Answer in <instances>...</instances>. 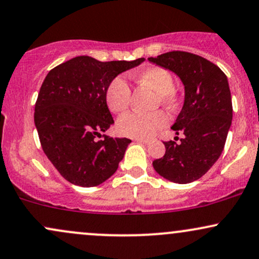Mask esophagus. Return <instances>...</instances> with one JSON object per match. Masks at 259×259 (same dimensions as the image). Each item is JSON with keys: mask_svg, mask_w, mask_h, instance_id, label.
Returning a JSON list of instances; mask_svg holds the SVG:
<instances>
[{"mask_svg": "<svg viewBox=\"0 0 259 259\" xmlns=\"http://www.w3.org/2000/svg\"><path fill=\"white\" fill-rule=\"evenodd\" d=\"M135 141L139 142V144H144V145L150 144V140H146V139H135Z\"/></svg>", "mask_w": 259, "mask_h": 259, "instance_id": "1", "label": "esophagus"}]
</instances>
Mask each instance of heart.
Here are the masks:
<instances>
[{
  "label": "heart",
  "instance_id": "obj_1",
  "mask_svg": "<svg viewBox=\"0 0 259 259\" xmlns=\"http://www.w3.org/2000/svg\"><path fill=\"white\" fill-rule=\"evenodd\" d=\"M139 82L150 86L158 94L159 101L169 105L174 100V78L171 73L162 67H147L140 70L136 75ZM132 102V90L126 80L117 76L106 89V103L113 113L125 112ZM168 124V117L163 112L151 114L127 113L119 118L117 130L120 135L134 139H150Z\"/></svg>",
  "mask_w": 259,
  "mask_h": 259
}]
</instances>
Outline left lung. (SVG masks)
<instances>
[{"mask_svg":"<svg viewBox=\"0 0 259 259\" xmlns=\"http://www.w3.org/2000/svg\"><path fill=\"white\" fill-rule=\"evenodd\" d=\"M152 63L171 70L185 89L181 112L171 129L184 139L163 142L165 153L153 160L160 177L177 184L200 179L223 152L233 120L228 78L219 67L194 53L171 51L150 57Z\"/></svg>","mask_w":259,"mask_h":259,"instance_id":"left-lung-1","label":"left lung"}]
</instances>
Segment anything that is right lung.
<instances>
[{
  "label": "right lung",
  "mask_w": 259,
  "mask_h": 259,
  "mask_svg": "<svg viewBox=\"0 0 259 259\" xmlns=\"http://www.w3.org/2000/svg\"><path fill=\"white\" fill-rule=\"evenodd\" d=\"M145 61L100 62L79 56L50 70L35 103L34 121L47 158L74 185L97 186L117 171L126 138H101L114 123L106 89L118 74Z\"/></svg>",
  "instance_id": "right-lung-1"
}]
</instances>
